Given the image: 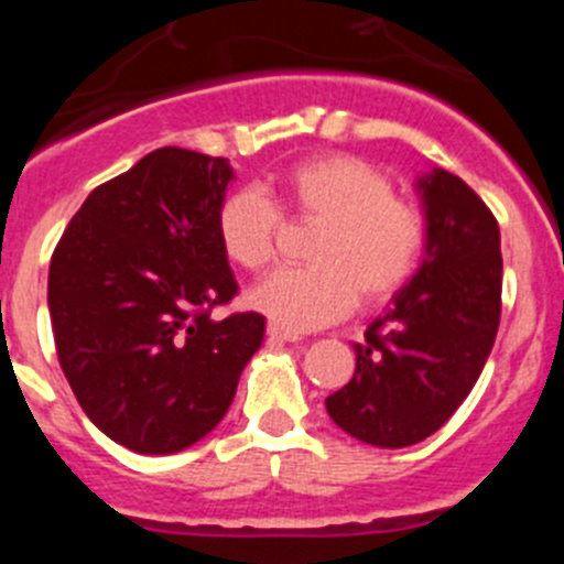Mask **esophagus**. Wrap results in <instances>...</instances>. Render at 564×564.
Wrapping results in <instances>:
<instances>
[{
	"instance_id": "1",
	"label": "esophagus",
	"mask_w": 564,
	"mask_h": 564,
	"mask_svg": "<svg viewBox=\"0 0 564 564\" xmlns=\"http://www.w3.org/2000/svg\"><path fill=\"white\" fill-rule=\"evenodd\" d=\"M267 335H270V338H275V340H286V344H297V340H300L297 333H289V329L278 327L275 322L267 324Z\"/></svg>"
}]
</instances>
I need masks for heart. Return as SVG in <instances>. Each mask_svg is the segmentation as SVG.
Instances as JSON below:
<instances>
[{"label":"heart","instance_id":"obj_1","mask_svg":"<svg viewBox=\"0 0 564 564\" xmlns=\"http://www.w3.org/2000/svg\"><path fill=\"white\" fill-rule=\"evenodd\" d=\"M283 204L300 220L322 224L305 270H278L250 289L259 314L289 333L340 322L355 303L395 297L423 259L429 226L382 169L355 155H327L289 169ZM283 213L259 187L229 193L218 209V240L237 267L259 272L275 259Z\"/></svg>","mask_w":564,"mask_h":564}]
</instances>
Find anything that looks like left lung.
<instances>
[{"label":"left lung","instance_id":"8db88e82","mask_svg":"<svg viewBox=\"0 0 564 564\" xmlns=\"http://www.w3.org/2000/svg\"><path fill=\"white\" fill-rule=\"evenodd\" d=\"M429 240L412 281L355 346L349 384L327 398L338 429L373 447L440 431L475 388L502 314L499 224L456 174L420 176Z\"/></svg>","mask_w":564,"mask_h":564}]
</instances>
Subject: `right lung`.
I'll return each mask as SVG.
<instances>
[{"mask_svg": "<svg viewBox=\"0 0 564 564\" xmlns=\"http://www.w3.org/2000/svg\"><path fill=\"white\" fill-rule=\"evenodd\" d=\"M226 158L163 147L95 187L48 267L59 366L87 417L144 456L207 436L235 401L264 316L213 308L237 294L218 240Z\"/></svg>", "mask_w": 564, "mask_h": 564, "instance_id": "right-lung-1", "label": "right lung"}]
</instances>
